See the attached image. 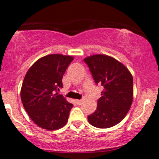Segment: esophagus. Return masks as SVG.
Wrapping results in <instances>:
<instances>
[{
    "mask_svg": "<svg viewBox=\"0 0 159 159\" xmlns=\"http://www.w3.org/2000/svg\"><path fill=\"white\" fill-rule=\"evenodd\" d=\"M75 102L77 105H81L82 103V100H80V99H75Z\"/></svg>",
    "mask_w": 159,
    "mask_h": 159,
    "instance_id": "esophagus-1",
    "label": "esophagus"
}]
</instances>
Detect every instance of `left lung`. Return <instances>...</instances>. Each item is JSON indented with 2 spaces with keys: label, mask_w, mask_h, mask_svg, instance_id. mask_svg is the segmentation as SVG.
Returning a JSON list of instances; mask_svg holds the SVG:
<instances>
[{
  "label": "left lung",
  "mask_w": 159,
  "mask_h": 159,
  "mask_svg": "<svg viewBox=\"0 0 159 159\" xmlns=\"http://www.w3.org/2000/svg\"><path fill=\"white\" fill-rule=\"evenodd\" d=\"M95 82L103 87L97 108L88 117L89 123L98 128L118 125L126 116L134 99L133 76L123 63L105 54L84 59Z\"/></svg>",
  "instance_id": "1"
}]
</instances>
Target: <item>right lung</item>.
Instances as JSON below:
<instances>
[{"label":"right lung","instance_id":"1","mask_svg":"<svg viewBox=\"0 0 159 159\" xmlns=\"http://www.w3.org/2000/svg\"><path fill=\"white\" fill-rule=\"evenodd\" d=\"M72 56L50 54L38 60L26 72L20 96L24 109L40 128L58 130L66 125L73 105L57 91Z\"/></svg>","mask_w":159,"mask_h":159}]
</instances>
